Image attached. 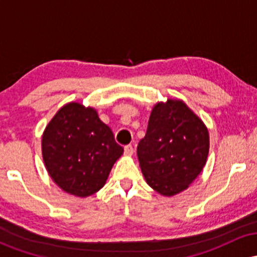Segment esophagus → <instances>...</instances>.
<instances>
[{
  "instance_id": "esophagus-1",
  "label": "esophagus",
  "mask_w": 257,
  "mask_h": 257,
  "mask_svg": "<svg viewBox=\"0 0 257 257\" xmlns=\"http://www.w3.org/2000/svg\"><path fill=\"white\" fill-rule=\"evenodd\" d=\"M133 153H134V149H133L132 145H126L124 147V155L125 156H133Z\"/></svg>"
}]
</instances>
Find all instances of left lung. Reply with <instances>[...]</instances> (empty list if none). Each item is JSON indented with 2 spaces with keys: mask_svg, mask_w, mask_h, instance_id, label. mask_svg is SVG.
Returning <instances> with one entry per match:
<instances>
[{
  "mask_svg": "<svg viewBox=\"0 0 257 257\" xmlns=\"http://www.w3.org/2000/svg\"><path fill=\"white\" fill-rule=\"evenodd\" d=\"M137 152L150 187L162 196H175L187 190L205 166L208 128L182 100L157 102Z\"/></svg>",
  "mask_w": 257,
  "mask_h": 257,
  "instance_id": "left-lung-1",
  "label": "left lung"
}]
</instances>
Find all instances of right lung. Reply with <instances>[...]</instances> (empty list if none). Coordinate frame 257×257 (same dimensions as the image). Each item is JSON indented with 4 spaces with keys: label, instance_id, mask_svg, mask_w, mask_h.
I'll return each mask as SVG.
<instances>
[{
    "label": "right lung",
    "instance_id": "add662e5",
    "mask_svg": "<svg viewBox=\"0 0 257 257\" xmlns=\"http://www.w3.org/2000/svg\"><path fill=\"white\" fill-rule=\"evenodd\" d=\"M123 151L95 108L79 102L64 105L42 135V157L49 176L65 192L81 198L102 188Z\"/></svg>",
    "mask_w": 257,
    "mask_h": 257
}]
</instances>
